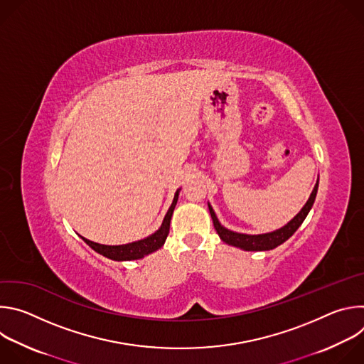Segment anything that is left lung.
<instances>
[{
	"label": "left lung",
	"mask_w": 364,
	"mask_h": 364,
	"mask_svg": "<svg viewBox=\"0 0 364 364\" xmlns=\"http://www.w3.org/2000/svg\"><path fill=\"white\" fill-rule=\"evenodd\" d=\"M317 190H318V180L313 188V191H311L306 203L302 205V209L282 228L274 230V232H268V233H261V235H247V233H239V232H233L228 228H225L210 203H207V205H209V212H210V216H212V220H213V225H215V229L219 235V237L230 245V246H235V247H239L242 250H247V252H261V250H271V249H275L277 246L282 245L285 240H288L295 232L296 229L302 225V222L305 220L306 215L309 213L311 207H313L314 201H316V196H317Z\"/></svg>",
	"instance_id": "8db88e82"
}]
</instances>
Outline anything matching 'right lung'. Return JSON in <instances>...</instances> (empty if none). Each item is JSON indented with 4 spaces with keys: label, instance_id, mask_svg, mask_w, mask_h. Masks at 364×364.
<instances>
[{
    "label": "right lung",
    "instance_id": "1",
    "mask_svg": "<svg viewBox=\"0 0 364 364\" xmlns=\"http://www.w3.org/2000/svg\"><path fill=\"white\" fill-rule=\"evenodd\" d=\"M180 190L181 187L174 193V198H173V203L170 205L168 212L166 213L164 216V220L160 226L159 230H155L152 235L141 239V240H135V242H131V243H125V245H100V243H96V242H92L83 236H80L85 243H87L95 252L100 253L102 256H105L108 259H112V261H118V262H122V261H135V259H142L144 256L159 250L160 247H163V245L166 243V239L168 236V232H170V222H171V216H173V212L176 209V204H177V200H178V194H180Z\"/></svg>",
    "mask_w": 364,
    "mask_h": 364
}]
</instances>
